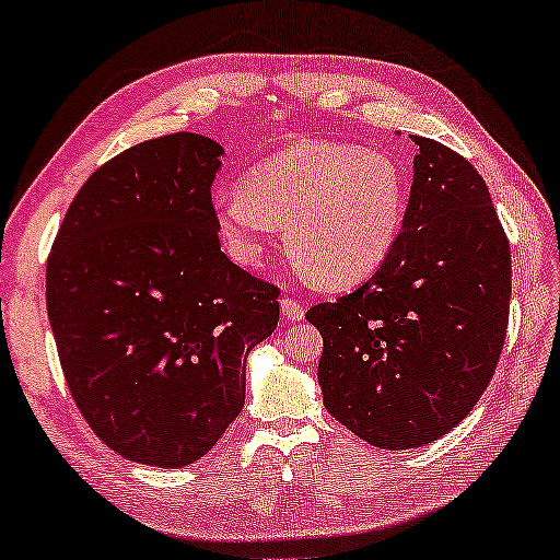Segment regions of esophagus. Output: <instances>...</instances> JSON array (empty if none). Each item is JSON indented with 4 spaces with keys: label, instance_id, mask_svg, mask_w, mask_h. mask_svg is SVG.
Returning <instances> with one entry per match:
<instances>
[{
    "label": "esophagus",
    "instance_id": "esophagus-1",
    "mask_svg": "<svg viewBox=\"0 0 560 560\" xmlns=\"http://www.w3.org/2000/svg\"><path fill=\"white\" fill-rule=\"evenodd\" d=\"M281 314L287 316L291 324H296V322H301V318H304L306 308H304V304H301L296 296L287 294V296H281Z\"/></svg>",
    "mask_w": 560,
    "mask_h": 560
}]
</instances>
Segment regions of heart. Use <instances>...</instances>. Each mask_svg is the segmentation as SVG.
Segmentation results:
<instances>
[{
  "label": "heart",
  "instance_id": "heart-1",
  "mask_svg": "<svg viewBox=\"0 0 560 560\" xmlns=\"http://www.w3.org/2000/svg\"><path fill=\"white\" fill-rule=\"evenodd\" d=\"M221 234L256 261L287 224L294 264L326 289L374 277L392 256L406 214V174L392 156L336 141H299L248 168L242 189L221 191Z\"/></svg>",
  "mask_w": 560,
  "mask_h": 560
}]
</instances>
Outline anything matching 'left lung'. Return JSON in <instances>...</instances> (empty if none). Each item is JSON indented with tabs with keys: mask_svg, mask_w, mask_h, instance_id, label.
Here are the masks:
<instances>
[{
	"mask_svg": "<svg viewBox=\"0 0 560 560\" xmlns=\"http://www.w3.org/2000/svg\"><path fill=\"white\" fill-rule=\"evenodd\" d=\"M411 197L384 266L306 312L326 411L371 446H425L466 419L499 366L511 246L474 164L411 137Z\"/></svg>",
	"mask_w": 560,
	"mask_h": 560,
	"instance_id": "1",
	"label": "left lung"
}]
</instances>
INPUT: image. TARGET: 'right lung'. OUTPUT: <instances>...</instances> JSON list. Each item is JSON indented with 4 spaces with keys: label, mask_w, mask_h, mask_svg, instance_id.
Returning <instances> with one entry per match:
<instances>
[{
    "label": "right lung",
    "mask_w": 560,
    "mask_h": 560,
    "mask_svg": "<svg viewBox=\"0 0 560 560\" xmlns=\"http://www.w3.org/2000/svg\"><path fill=\"white\" fill-rule=\"evenodd\" d=\"M214 139L141 141L89 176L47 259L69 394L119 456L201 458L244 408V361L279 324V287L226 259Z\"/></svg>",
    "instance_id": "1"
}]
</instances>
